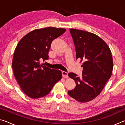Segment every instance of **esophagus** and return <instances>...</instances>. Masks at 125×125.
Masks as SVG:
<instances>
[{"label": "esophagus", "instance_id": "obj_1", "mask_svg": "<svg viewBox=\"0 0 125 125\" xmlns=\"http://www.w3.org/2000/svg\"><path fill=\"white\" fill-rule=\"evenodd\" d=\"M62 76H63V78H67L68 77V73L66 72L62 71Z\"/></svg>", "mask_w": 125, "mask_h": 125}]
</instances>
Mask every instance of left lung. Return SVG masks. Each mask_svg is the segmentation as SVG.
<instances>
[{"instance_id":"1","label":"left lung","mask_w":125,"mask_h":125,"mask_svg":"<svg viewBox=\"0 0 125 125\" xmlns=\"http://www.w3.org/2000/svg\"><path fill=\"white\" fill-rule=\"evenodd\" d=\"M70 32L76 59L84 62L81 78L73 73H68L76 86L68 93L79 102H88L100 94L111 77L113 69L111 52L106 43L94 33L74 29H71Z\"/></svg>"}]
</instances>
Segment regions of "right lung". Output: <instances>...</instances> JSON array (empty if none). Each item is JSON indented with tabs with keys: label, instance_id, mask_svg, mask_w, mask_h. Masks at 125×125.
<instances>
[{
	"label": "right lung",
	"instance_id": "add662e5",
	"mask_svg": "<svg viewBox=\"0 0 125 125\" xmlns=\"http://www.w3.org/2000/svg\"><path fill=\"white\" fill-rule=\"evenodd\" d=\"M65 31L51 27L35 29L25 35L16 46L12 62L14 74L29 98L47 95L62 78L61 71L50 69L40 62L48 60L52 41Z\"/></svg>",
	"mask_w": 125,
	"mask_h": 125
}]
</instances>
